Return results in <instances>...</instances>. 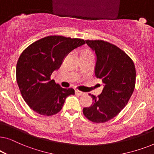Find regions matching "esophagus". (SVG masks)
<instances>
[{
    "label": "esophagus",
    "instance_id": "34e87169",
    "mask_svg": "<svg viewBox=\"0 0 154 154\" xmlns=\"http://www.w3.org/2000/svg\"><path fill=\"white\" fill-rule=\"evenodd\" d=\"M75 94H77V95H79V96H82V95H84V94H85V92L79 91V90H75Z\"/></svg>",
    "mask_w": 154,
    "mask_h": 154
}]
</instances>
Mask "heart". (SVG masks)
<instances>
[{"label":"heart","mask_w":154,"mask_h":154,"mask_svg":"<svg viewBox=\"0 0 154 154\" xmlns=\"http://www.w3.org/2000/svg\"><path fill=\"white\" fill-rule=\"evenodd\" d=\"M91 54H92V52L89 50H84V51L83 52V53H82V55H91Z\"/></svg>","instance_id":"heart-1"}]
</instances>
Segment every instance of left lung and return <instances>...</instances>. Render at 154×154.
Returning a JSON list of instances; mask_svg holds the SVG:
<instances>
[{
	"instance_id": "obj_1",
	"label": "left lung",
	"mask_w": 154,
	"mask_h": 154,
	"mask_svg": "<svg viewBox=\"0 0 154 154\" xmlns=\"http://www.w3.org/2000/svg\"><path fill=\"white\" fill-rule=\"evenodd\" d=\"M97 55L95 76L104 83L102 93L92 97L90 107L83 112L89 121L105 123L113 119L127 105L135 87L133 61L121 48L102 40H86Z\"/></svg>"
}]
</instances>
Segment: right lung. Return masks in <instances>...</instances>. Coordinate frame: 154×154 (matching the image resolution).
<instances>
[{
    "instance_id": "add662e5",
    "label": "right lung",
    "mask_w": 154,
    "mask_h": 154,
    "mask_svg": "<svg viewBox=\"0 0 154 154\" xmlns=\"http://www.w3.org/2000/svg\"><path fill=\"white\" fill-rule=\"evenodd\" d=\"M85 43L81 38L48 35L29 45L22 52L16 67V79L25 102L35 112L52 116L60 112L73 88H63L51 80L71 50Z\"/></svg>"
}]
</instances>
